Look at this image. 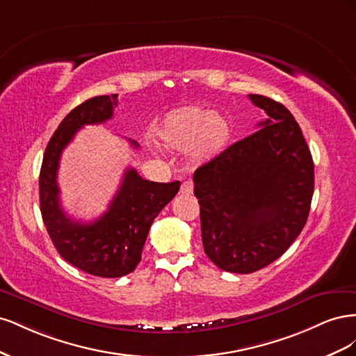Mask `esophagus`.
Listing matches in <instances>:
<instances>
[{"mask_svg":"<svg viewBox=\"0 0 356 356\" xmlns=\"http://www.w3.org/2000/svg\"><path fill=\"white\" fill-rule=\"evenodd\" d=\"M193 190H195V182H193L191 179H187L182 182V186H181L182 195H191Z\"/></svg>","mask_w":356,"mask_h":356,"instance_id":"1","label":"esophagus"}]
</instances>
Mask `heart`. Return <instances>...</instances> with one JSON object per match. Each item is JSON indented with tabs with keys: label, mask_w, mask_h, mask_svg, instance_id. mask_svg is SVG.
Listing matches in <instances>:
<instances>
[{
	"label": "heart",
	"mask_w": 356,
	"mask_h": 356,
	"mask_svg": "<svg viewBox=\"0 0 356 356\" xmlns=\"http://www.w3.org/2000/svg\"><path fill=\"white\" fill-rule=\"evenodd\" d=\"M159 138L174 149H193V156L209 160L221 154L232 139L227 118L207 106L188 105L172 110L160 123Z\"/></svg>",
	"instance_id": "heart-1"
}]
</instances>
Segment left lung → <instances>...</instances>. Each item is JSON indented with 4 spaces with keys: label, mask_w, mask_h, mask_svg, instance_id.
<instances>
[{
    "label": "left lung",
    "mask_w": 356,
    "mask_h": 356,
    "mask_svg": "<svg viewBox=\"0 0 356 356\" xmlns=\"http://www.w3.org/2000/svg\"><path fill=\"white\" fill-rule=\"evenodd\" d=\"M248 96L266 120L193 177L204 254L232 273L260 270L288 250L307 221L315 184L293 114L267 96Z\"/></svg>",
    "instance_id": "8db88e82"
}]
</instances>
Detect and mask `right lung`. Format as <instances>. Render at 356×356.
Masks as SVG:
<instances>
[{
	"label": "right lung",
	"instance_id": "add662e5",
	"mask_svg": "<svg viewBox=\"0 0 356 356\" xmlns=\"http://www.w3.org/2000/svg\"><path fill=\"white\" fill-rule=\"evenodd\" d=\"M117 95L95 96L63 118L50 138L40 170V209L47 233L63 260L99 277H120L135 270L154 218L175 197L179 181L154 182L131 168L108 209L93 222L75 221L59 200L60 154L84 124L110 120ZM136 148L138 143L131 141Z\"/></svg>",
	"mask_w": 356,
	"mask_h": 356
}]
</instances>
